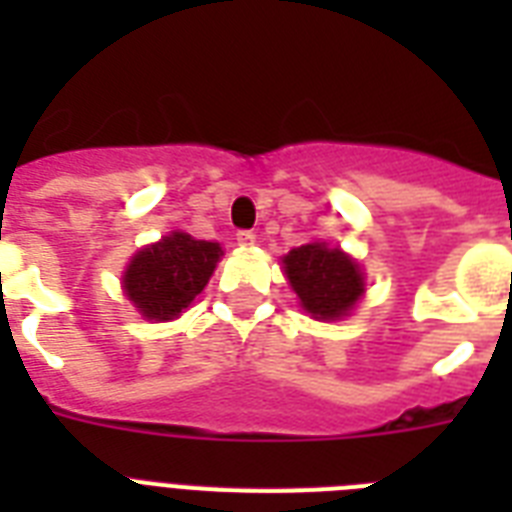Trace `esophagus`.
Wrapping results in <instances>:
<instances>
[{"label":"esophagus","instance_id":"obj_1","mask_svg":"<svg viewBox=\"0 0 512 512\" xmlns=\"http://www.w3.org/2000/svg\"><path fill=\"white\" fill-rule=\"evenodd\" d=\"M236 241H239L241 247H252V244L257 241V236H255V231H239L236 233Z\"/></svg>","mask_w":512,"mask_h":512}]
</instances>
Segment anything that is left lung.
Here are the masks:
<instances>
[{
	"instance_id": "left-lung-1",
	"label": "left lung",
	"mask_w": 512,
	"mask_h": 512,
	"mask_svg": "<svg viewBox=\"0 0 512 512\" xmlns=\"http://www.w3.org/2000/svg\"><path fill=\"white\" fill-rule=\"evenodd\" d=\"M284 273L300 303L313 319H340L364 295V276L340 249L321 241L292 249L284 257Z\"/></svg>"
}]
</instances>
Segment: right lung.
Wrapping results in <instances>:
<instances>
[{
    "label": "right lung",
    "instance_id": "right-lung-1",
    "mask_svg": "<svg viewBox=\"0 0 512 512\" xmlns=\"http://www.w3.org/2000/svg\"><path fill=\"white\" fill-rule=\"evenodd\" d=\"M223 249L215 241H196L188 233L164 236L132 257L124 273V292L146 319L170 321L207 287Z\"/></svg>",
    "mask_w": 512,
    "mask_h": 512
}]
</instances>
